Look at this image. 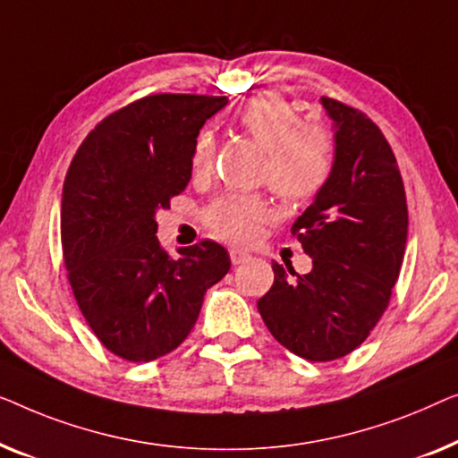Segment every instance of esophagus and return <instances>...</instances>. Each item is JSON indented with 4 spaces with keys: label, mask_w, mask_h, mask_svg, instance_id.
<instances>
[{
    "label": "esophagus",
    "mask_w": 458,
    "mask_h": 458,
    "mask_svg": "<svg viewBox=\"0 0 458 458\" xmlns=\"http://www.w3.org/2000/svg\"><path fill=\"white\" fill-rule=\"evenodd\" d=\"M249 253L247 250H242V249H230V259H232V263H234V266H238V263H244V261H249Z\"/></svg>",
    "instance_id": "1"
}]
</instances>
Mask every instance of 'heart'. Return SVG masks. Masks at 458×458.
Listing matches in <instances>:
<instances>
[{"label":"heart","mask_w":458,"mask_h":458,"mask_svg":"<svg viewBox=\"0 0 458 458\" xmlns=\"http://www.w3.org/2000/svg\"><path fill=\"white\" fill-rule=\"evenodd\" d=\"M238 124L267 151L266 178L282 197L309 201L327 184L336 162L334 139L326 128L302 126L296 109L280 95H257L238 112ZM214 151V134H199L192 149V170L197 174L209 170ZM272 216L274 209L266 197L230 192L214 201L205 222L224 241L247 242Z\"/></svg>","instance_id":"heart-1"}]
</instances>
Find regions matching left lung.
<instances>
[{"label":"left lung","instance_id":"1","mask_svg":"<svg viewBox=\"0 0 458 458\" xmlns=\"http://www.w3.org/2000/svg\"><path fill=\"white\" fill-rule=\"evenodd\" d=\"M336 162L327 184L294 222L313 267L299 276L272 263L274 284L257 301L267 330L307 360L355 351L388 307L407 244V197L396 157L373 122L321 98Z\"/></svg>","mask_w":458,"mask_h":458}]
</instances>
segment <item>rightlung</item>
Returning a JSON list of instances; mask_svg holds the SVG:
<instances>
[{
  "label": "right lung",
  "mask_w": 458,
  "mask_h": 458,
  "mask_svg": "<svg viewBox=\"0 0 458 458\" xmlns=\"http://www.w3.org/2000/svg\"><path fill=\"white\" fill-rule=\"evenodd\" d=\"M208 95H149L89 132L64 180L62 249L87 324L114 355L147 363L189 336L205 293L230 269L214 241L159 244L156 216L192 176L199 131L226 106Z\"/></svg>",
  "instance_id": "obj_1"
}]
</instances>
